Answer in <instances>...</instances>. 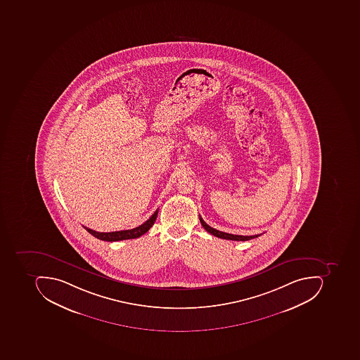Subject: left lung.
Masks as SVG:
<instances>
[{"instance_id":"8db88e82","label":"left lung","mask_w":360,"mask_h":360,"mask_svg":"<svg viewBox=\"0 0 360 360\" xmlns=\"http://www.w3.org/2000/svg\"><path fill=\"white\" fill-rule=\"evenodd\" d=\"M200 223L203 226L205 231L211 235L215 236V237L221 238V239L226 240H235V241H247V240L253 239V238L259 237V235L254 236H240V235H231V233H223V231H217L215 228H212L211 226L207 225L202 217H200Z\"/></svg>"}]
</instances>
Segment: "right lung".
<instances>
[{
	"mask_svg": "<svg viewBox=\"0 0 360 360\" xmlns=\"http://www.w3.org/2000/svg\"><path fill=\"white\" fill-rule=\"evenodd\" d=\"M158 212H159V209L155 210V213H153L145 223L141 224L139 227L133 228V229H127V231H112V233H98V231L89 229V228L85 227V226H83V227H84L91 235L94 236L97 239L103 240V241H110V243H113V241H121V240L135 239V238L141 237L143 233H146L147 231L150 229L151 226L155 224V219H157Z\"/></svg>",
	"mask_w": 360,
	"mask_h": 360,
	"instance_id": "1",
	"label": "right lung"
}]
</instances>
